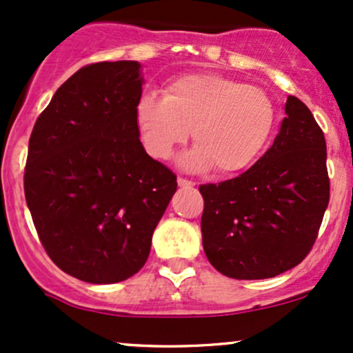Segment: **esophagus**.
Instances as JSON below:
<instances>
[{
  "label": "esophagus",
  "instance_id": "esophagus-1",
  "mask_svg": "<svg viewBox=\"0 0 353 353\" xmlns=\"http://www.w3.org/2000/svg\"><path fill=\"white\" fill-rule=\"evenodd\" d=\"M177 184H179L181 188H192L194 182L189 179H184V177H177Z\"/></svg>",
  "mask_w": 353,
  "mask_h": 353
}]
</instances>
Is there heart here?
Wrapping results in <instances>:
<instances>
[{"label": "heart", "mask_w": 353, "mask_h": 353, "mask_svg": "<svg viewBox=\"0 0 353 353\" xmlns=\"http://www.w3.org/2000/svg\"><path fill=\"white\" fill-rule=\"evenodd\" d=\"M274 123L275 108L264 89L212 72L181 76L164 88L163 98L144 94L136 106L139 137L156 159H169L190 129L196 145L181 163L194 171H244L262 152Z\"/></svg>", "instance_id": "heart-1"}]
</instances>
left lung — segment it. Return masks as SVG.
Returning <instances> with one entry per match:
<instances>
[{
	"label": "left lung",
	"mask_w": 353,
	"mask_h": 353,
	"mask_svg": "<svg viewBox=\"0 0 353 353\" xmlns=\"http://www.w3.org/2000/svg\"><path fill=\"white\" fill-rule=\"evenodd\" d=\"M272 148L244 174L202 184V245L214 269L239 281L269 279L299 265L315 244L329 205L323 131L289 96Z\"/></svg>",
	"instance_id": "obj_1"
}]
</instances>
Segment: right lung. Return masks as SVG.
<instances>
[{
  "label": "right lung",
  "mask_w": 353,
  "mask_h": 353,
  "mask_svg": "<svg viewBox=\"0 0 353 353\" xmlns=\"http://www.w3.org/2000/svg\"><path fill=\"white\" fill-rule=\"evenodd\" d=\"M136 61L76 71L36 119L24 196L39 241L63 272L114 283L143 269L176 174L144 151Z\"/></svg>",
  "instance_id": "add662e5"
}]
</instances>
